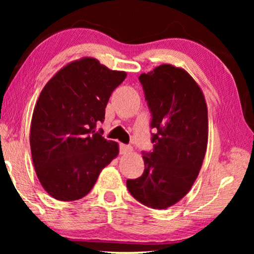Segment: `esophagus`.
I'll list each match as a JSON object with an SVG mask.
<instances>
[{"label":"esophagus","mask_w":254,"mask_h":254,"mask_svg":"<svg viewBox=\"0 0 254 254\" xmlns=\"http://www.w3.org/2000/svg\"><path fill=\"white\" fill-rule=\"evenodd\" d=\"M131 150V147H129V145H126V144H120V154L121 155H128L130 154Z\"/></svg>","instance_id":"obj_1"}]
</instances>
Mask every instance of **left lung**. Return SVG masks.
<instances>
[{"instance_id":"1","label":"left lung","mask_w":254,"mask_h":254,"mask_svg":"<svg viewBox=\"0 0 254 254\" xmlns=\"http://www.w3.org/2000/svg\"><path fill=\"white\" fill-rule=\"evenodd\" d=\"M151 111L154 151L142 156L144 171L128 179L129 193L144 206L166 209L197 178L208 144V109L199 84L185 69L164 64L140 75Z\"/></svg>"}]
</instances>
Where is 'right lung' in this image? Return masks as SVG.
Here are the masks:
<instances>
[{
	"label": "right lung",
	"mask_w": 254,
	"mask_h": 254,
	"mask_svg": "<svg viewBox=\"0 0 254 254\" xmlns=\"http://www.w3.org/2000/svg\"><path fill=\"white\" fill-rule=\"evenodd\" d=\"M126 76L84 57L62 67L41 90L30 147L38 179L54 199L85 196L119 154V144L105 140L95 127L105 119L111 93Z\"/></svg>",
	"instance_id": "add662e5"
}]
</instances>
